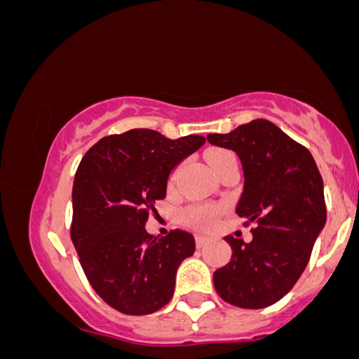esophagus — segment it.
Wrapping results in <instances>:
<instances>
[{"label":"esophagus","mask_w":359,"mask_h":359,"mask_svg":"<svg viewBox=\"0 0 359 359\" xmlns=\"http://www.w3.org/2000/svg\"><path fill=\"white\" fill-rule=\"evenodd\" d=\"M208 241H209V238L204 236V234H197L196 236V245L199 246V248H203V246L208 245Z\"/></svg>","instance_id":"34e87169"}]
</instances>
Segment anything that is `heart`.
I'll use <instances>...</instances> for the list:
<instances>
[{
	"instance_id": "obj_1",
	"label": "heart",
	"mask_w": 359,
	"mask_h": 359,
	"mask_svg": "<svg viewBox=\"0 0 359 359\" xmlns=\"http://www.w3.org/2000/svg\"><path fill=\"white\" fill-rule=\"evenodd\" d=\"M233 154L229 150H214L211 155H209V162L214 170L224 162L228 156H231ZM177 172H174L170 177V182H174ZM221 208L219 205H192V208L185 209L184 211V221L187 224L196 226V228H203V229H209L216 224L217 216H219Z\"/></svg>"
}]
</instances>
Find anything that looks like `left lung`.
<instances>
[{"mask_svg":"<svg viewBox=\"0 0 359 359\" xmlns=\"http://www.w3.org/2000/svg\"><path fill=\"white\" fill-rule=\"evenodd\" d=\"M208 142L240 156L245 189L236 214L253 240L226 236L233 255L214 271L222 300L241 309L278 302L295 285L325 224L324 184L314 156L269 119H255Z\"/></svg>","mask_w":359,"mask_h":359,"instance_id":"1","label":"left lung"}]
</instances>
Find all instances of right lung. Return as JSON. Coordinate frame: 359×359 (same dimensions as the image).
I'll return each instance as SVG.
<instances>
[{"instance_id": "obj_1", "label": "right lung", "mask_w": 359, "mask_h": 359, "mask_svg": "<svg viewBox=\"0 0 359 359\" xmlns=\"http://www.w3.org/2000/svg\"><path fill=\"white\" fill-rule=\"evenodd\" d=\"M204 142L201 135L170 140L137 128L101 138L81 160L71 240L90 287L123 314H151L170 302L177 269L196 250L191 233L155 238L145 222L165 199L172 168Z\"/></svg>"}]
</instances>
